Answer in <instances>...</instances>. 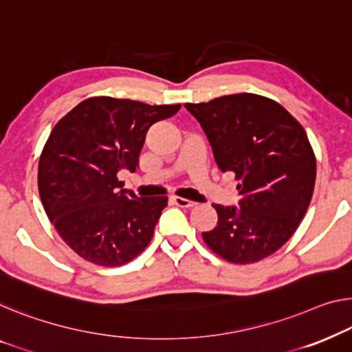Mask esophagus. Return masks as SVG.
Wrapping results in <instances>:
<instances>
[{"label": "esophagus", "mask_w": 352, "mask_h": 352, "mask_svg": "<svg viewBox=\"0 0 352 352\" xmlns=\"http://www.w3.org/2000/svg\"><path fill=\"white\" fill-rule=\"evenodd\" d=\"M172 202H174L175 206L182 207V208H191V207L196 206V202L190 201V199H185V197H178V196H174V197H172Z\"/></svg>", "instance_id": "34e87169"}]
</instances>
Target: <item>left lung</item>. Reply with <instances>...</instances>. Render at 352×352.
I'll list each match as a JSON object with an SVG mask.
<instances>
[{"mask_svg": "<svg viewBox=\"0 0 352 352\" xmlns=\"http://www.w3.org/2000/svg\"><path fill=\"white\" fill-rule=\"evenodd\" d=\"M223 172L240 182L237 206L213 204L218 224L202 232L234 264L274 254L292 237L310 206L316 160L300 123L280 104L251 93L185 104Z\"/></svg>", "mask_w": 352, "mask_h": 352, "instance_id": "8db88e82", "label": "left lung"}]
</instances>
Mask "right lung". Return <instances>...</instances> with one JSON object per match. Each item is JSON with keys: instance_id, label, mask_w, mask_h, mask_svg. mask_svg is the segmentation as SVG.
<instances>
[{"instance_id": "1", "label": "right lung", "mask_w": 352, "mask_h": 352, "mask_svg": "<svg viewBox=\"0 0 352 352\" xmlns=\"http://www.w3.org/2000/svg\"><path fill=\"white\" fill-rule=\"evenodd\" d=\"M180 107L90 98L52 129L39 160V196L60 237L83 259L123 265L150 243L167 197H138L117 174L135 172L146 131Z\"/></svg>"}]
</instances>
